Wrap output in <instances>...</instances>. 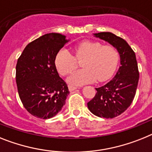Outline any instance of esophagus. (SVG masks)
Returning <instances> with one entry per match:
<instances>
[{
  "mask_svg": "<svg viewBox=\"0 0 152 152\" xmlns=\"http://www.w3.org/2000/svg\"><path fill=\"white\" fill-rule=\"evenodd\" d=\"M77 87H76V86H74V85H68V89L70 91H74V90L77 89Z\"/></svg>",
  "mask_w": 152,
  "mask_h": 152,
  "instance_id": "esophagus-1",
  "label": "esophagus"
}]
</instances>
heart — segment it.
<instances>
[{"label":"heart","instance_id":"obj_1","mask_svg":"<svg viewBox=\"0 0 152 152\" xmlns=\"http://www.w3.org/2000/svg\"><path fill=\"white\" fill-rule=\"evenodd\" d=\"M74 55L62 49L57 53L55 65L63 76L70 75L81 63V70L75 71L69 78L73 85H81L96 81H106L115 71L119 61V53L113 46L103 45L96 41H84L74 47Z\"/></svg>","mask_w":152,"mask_h":152}]
</instances>
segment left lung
I'll return each mask as SVG.
<instances>
[{"label": "left lung", "instance_id": "1", "mask_svg": "<svg viewBox=\"0 0 152 152\" xmlns=\"http://www.w3.org/2000/svg\"><path fill=\"white\" fill-rule=\"evenodd\" d=\"M94 36L109 42L117 50L120 66L111 81L96 88L97 92L88 102V108L99 117L114 118L127 110L136 94L139 81L136 55L124 39L112 32H99Z\"/></svg>", "mask_w": 152, "mask_h": 152}]
</instances>
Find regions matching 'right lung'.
<instances>
[{"label": "right lung", "instance_id": "add662e5", "mask_svg": "<svg viewBox=\"0 0 152 152\" xmlns=\"http://www.w3.org/2000/svg\"><path fill=\"white\" fill-rule=\"evenodd\" d=\"M69 40L60 33H49L28 43L18 59L16 84L26 110L40 119L56 116L69 94L60 77L55 58Z\"/></svg>", "mask_w": 152, "mask_h": 152}]
</instances>
